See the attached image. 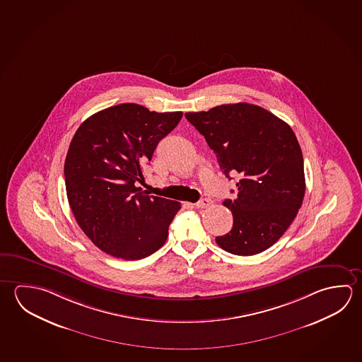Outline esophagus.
<instances>
[{"label": "esophagus", "mask_w": 362, "mask_h": 362, "mask_svg": "<svg viewBox=\"0 0 362 362\" xmlns=\"http://www.w3.org/2000/svg\"><path fill=\"white\" fill-rule=\"evenodd\" d=\"M212 204V201L209 199V198H203L201 201H198V202L194 203V206L198 207V209H206V207H209Z\"/></svg>", "instance_id": "34e87169"}]
</instances>
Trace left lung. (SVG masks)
I'll list each match as a JSON object with an SVG mask.
<instances>
[{"mask_svg":"<svg viewBox=\"0 0 362 362\" xmlns=\"http://www.w3.org/2000/svg\"><path fill=\"white\" fill-rule=\"evenodd\" d=\"M204 136L218 165L238 174V194L225 199L234 217L218 247L236 255L262 253L284 235L305 194L304 159L291 127L254 104H225L209 112L185 113Z\"/></svg>","mask_w":362,"mask_h":362,"instance_id":"8db88e82","label":"left lung"}]
</instances>
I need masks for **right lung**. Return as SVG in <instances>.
I'll list each match as a JSON object with an SVG mask.
<instances>
[{
  "mask_svg": "<svg viewBox=\"0 0 362 362\" xmlns=\"http://www.w3.org/2000/svg\"><path fill=\"white\" fill-rule=\"evenodd\" d=\"M182 117L124 103L91 115L77 129L64 161L66 192L78 226L103 252L137 260L164 245L180 203L148 196L136 183Z\"/></svg>",
  "mask_w": 362,
  "mask_h": 362,
  "instance_id": "obj_1",
  "label": "right lung"
}]
</instances>
